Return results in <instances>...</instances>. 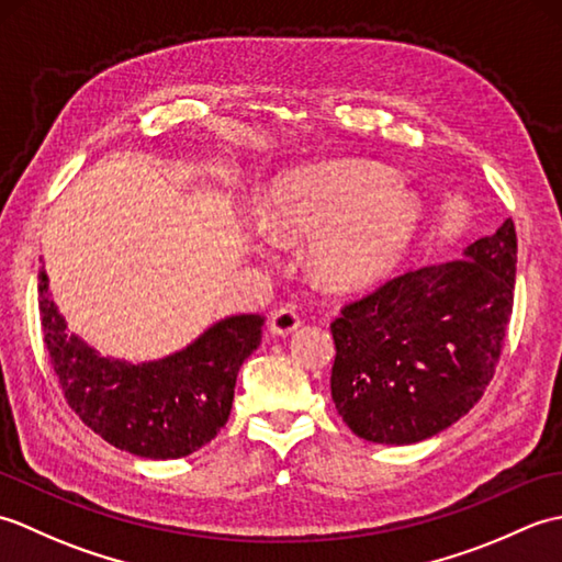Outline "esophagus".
Segmentation results:
<instances>
[{
  "label": "esophagus",
  "instance_id": "34e87169",
  "mask_svg": "<svg viewBox=\"0 0 562 562\" xmlns=\"http://www.w3.org/2000/svg\"><path fill=\"white\" fill-rule=\"evenodd\" d=\"M300 324H302V321H300V316L292 312V308H280V312H274L270 316L268 328H270L272 336L288 338V336H292L296 328H300Z\"/></svg>",
  "mask_w": 562,
  "mask_h": 562
}]
</instances>
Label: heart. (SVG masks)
<instances>
[{
	"label": "heart",
	"instance_id": "heart-1",
	"mask_svg": "<svg viewBox=\"0 0 562 562\" xmlns=\"http://www.w3.org/2000/svg\"><path fill=\"white\" fill-rule=\"evenodd\" d=\"M423 205L379 166L328 161L280 173L262 193L256 222L274 241H304L314 278L328 290L384 280L411 250ZM262 256L260 244L254 246Z\"/></svg>",
	"mask_w": 562,
	"mask_h": 562
}]
</instances>
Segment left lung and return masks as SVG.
Returning a JSON list of instances; mask_svg holds the SVG:
<instances>
[{
    "mask_svg": "<svg viewBox=\"0 0 562 562\" xmlns=\"http://www.w3.org/2000/svg\"><path fill=\"white\" fill-rule=\"evenodd\" d=\"M512 220L441 262L386 282L330 324V396L357 437L415 445L469 413L491 384L515 302Z\"/></svg>",
    "mask_w": 562,
    "mask_h": 562,
    "instance_id": "1",
    "label": "left lung"
}]
</instances>
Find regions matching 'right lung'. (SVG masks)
I'll return each mask as SVG.
<instances>
[{"label": "right lung", "instance_id": "obj_1", "mask_svg": "<svg viewBox=\"0 0 562 562\" xmlns=\"http://www.w3.org/2000/svg\"><path fill=\"white\" fill-rule=\"evenodd\" d=\"M43 340L69 408L109 445L142 459H181L217 437L229 420L238 369L260 345L262 318L236 314L159 360L101 355L67 328L38 270Z\"/></svg>", "mask_w": 562, "mask_h": 562}]
</instances>
